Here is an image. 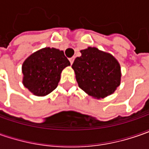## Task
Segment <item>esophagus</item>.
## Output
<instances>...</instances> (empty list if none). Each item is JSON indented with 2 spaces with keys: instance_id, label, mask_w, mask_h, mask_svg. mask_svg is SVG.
Listing matches in <instances>:
<instances>
[{
  "instance_id": "1",
  "label": "esophagus",
  "mask_w": 149,
  "mask_h": 149,
  "mask_svg": "<svg viewBox=\"0 0 149 149\" xmlns=\"http://www.w3.org/2000/svg\"><path fill=\"white\" fill-rule=\"evenodd\" d=\"M74 57H72V58L70 59V64H71V65L74 63Z\"/></svg>"
}]
</instances>
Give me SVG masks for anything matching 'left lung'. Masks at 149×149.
<instances>
[{
  "label": "left lung",
  "mask_w": 149,
  "mask_h": 149,
  "mask_svg": "<svg viewBox=\"0 0 149 149\" xmlns=\"http://www.w3.org/2000/svg\"><path fill=\"white\" fill-rule=\"evenodd\" d=\"M72 68L79 88L90 96L103 99L112 95L120 84V65L112 54L95 47L80 50Z\"/></svg>",
  "instance_id": "left-lung-1"
}]
</instances>
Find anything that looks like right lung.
Listing matches in <instances>:
<instances>
[{
    "label": "right lung",
    "instance_id": "right-lung-1",
    "mask_svg": "<svg viewBox=\"0 0 149 149\" xmlns=\"http://www.w3.org/2000/svg\"><path fill=\"white\" fill-rule=\"evenodd\" d=\"M70 65L64 51L45 47L31 54L22 65L23 84L33 95L45 96L58 86L62 70Z\"/></svg>",
    "mask_w": 149,
    "mask_h": 149
}]
</instances>
